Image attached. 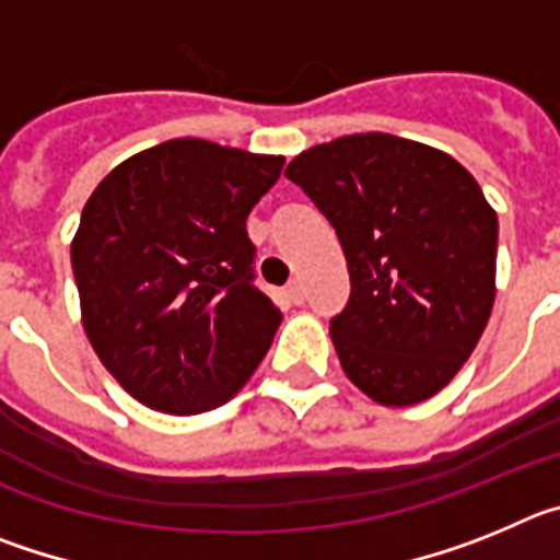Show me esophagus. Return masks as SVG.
<instances>
[{
	"instance_id": "obj_1",
	"label": "esophagus",
	"mask_w": 560,
	"mask_h": 560,
	"mask_svg": "<svg viewBox=\"0 0 560 560\" xmlns=\"http://www.w3.org/2000/svg\"><path fill=\"white\" fill-rule=\"evenodd\" d=\"M285 296H289L291 303L294 305H300L305 300V289H303V283H300V280H291L289 285H285Z\"/></svg>"
}]
</instances>
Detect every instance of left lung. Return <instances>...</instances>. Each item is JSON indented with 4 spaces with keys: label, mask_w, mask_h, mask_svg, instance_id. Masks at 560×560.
Wrapping results in <instances>:
<instances>
[{
    "label": "left lung",
    "mask_w": 560,
    "mask_h": 560,
    "mask_svg": "<svg viewBox=\"0 0 560 560\" xmlns=\"http://www.w3.org/2000/svg\"><path fill=\"white\" fill-rule=\"evenodd\" d=\"M285 176L339 237L348 305L330 319L341 370L384 407L432 398L477 348L497 296L499 221L438 148L353 133L294 156Z\"/></svg>",
    "instance_id": "left-lung-1"
}]
</instances>
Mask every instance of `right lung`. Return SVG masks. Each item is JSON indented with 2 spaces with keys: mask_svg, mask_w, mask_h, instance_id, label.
Wrapping results in <instances>:
<instances>
[{
  "mask_svg": "<svg viewBox=\"0 0 560 560\" xmlns=\"http://www.w3.org/2000/svg\"><path fill=\"white\" fill-rule=\"evenodd\" d=\"M283 156L167 140L114 167L72 241L83 328L145 407L215 409L271 348L280 308L255 285L246 219Z\"/></svg>",
  "mask_w": 560,
  "mask_h": 560,
  "instance_id": "obj_1",
  "label": "right lung"
}]
</instances>
